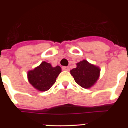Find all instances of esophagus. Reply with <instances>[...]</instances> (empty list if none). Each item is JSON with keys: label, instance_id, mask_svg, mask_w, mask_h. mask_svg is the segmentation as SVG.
Here are the masks:
<instances>
[{"label": "esophagus", "instance_id": "34e87169", "mask_svg": "<svg viewBox=\"0 0 128 128\" xmlns=\"http://www.w3.org/2000/svg\"><path fill=\"white\" fill-rule=\"evenodd\" d=\"M62 70H66V71H69V70H70V68L68 66H63L62 68Z\"/></svg>", "mask_w": 128, "mask_h": 128}]
</instances>
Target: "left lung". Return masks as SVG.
<instances>
[{
	"label": "left lung",
	"instance_id": "8db88e82",
	"mask_svg": "<svg viewBox=\"0 0 128 128\" xmlns=\"http://www.w3.org/2000/svg\"><path fill=\"white\" fill-rule=\"evenodd\" d=\"M76 65V68L70 70V74L80 87L90 88L98 79L100 69L86 60L80 61Z\"/></svg>",
	"mask_w": 128,
	"mask_h": 128
}]
</instances>
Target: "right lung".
I'll use <instances>...</instances> for the list:
<instances>
[{
    "label": "right lung",
    "instance_id": "obj_1",
    "mask_svg": "<svg viewBox=\"0 0 128 128\" xmlns=\"http://www.w3.org/2000/svg\"><path fill=\"white\" fill-rule=\"evenodd\" d=\"M61 72L59 66L52 67L51 64L43 61L39 66L28 72L30 84L39 91H47L56 82V78Z\"/></svg>",
    "mask_w": 128,
    "mask_h": 128
}]
</instances>
